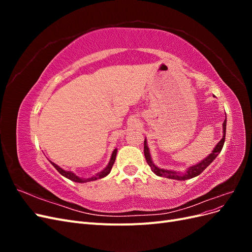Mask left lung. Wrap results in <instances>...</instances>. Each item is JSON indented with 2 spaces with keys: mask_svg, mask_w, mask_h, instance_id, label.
Returning a JSON list of instances; mask_svg holds the SVG:
<instances>
[{
  "mask_svg": "<svg viewBox=\"0 0 252 252\" xmlns=\"http://www.w3.org/2000/svg\"><path fill=\"white\" fill-rule=\"evenodd\" d=\"M225 135H226V119L223 123V138L220 140L217 146L215 147V149L212 150L211 154L206 157L203 161H201L200 163H197L191 167H189V168L186 170L185 173H181V172H177V171H173V170H166V169H162V168H158L157 167L154 162H152L150 154H149V148L147 146V142L146 139L144 141V155H145V158H146L147 164L150 166L151 170L154 171L157 175L158 177H164V178H168V179H172V180H178V181H185V180H189V179H192L194 177H197V175L201 174L207 167L213 162V159H215L219 154L222 150L223 146H224V142H225Z\"/></svg>",
  "mask_w": 252,
  "mask_h": 252,
  "instance_id": "8db88e82",
  "label": "left lung"
}]
</instances>
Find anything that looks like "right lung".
I'll list each match as a JSON object with an SVG mask.
<instances>
[{
  "mask_svg": "<svg viewBox=\"0 0 252 252\" xmlns=\"http://www.w3.org/2000/svg\"><path fill=\"white\" fill-rule=\"evenodd\" d=\"M117 151H118V149H114V150H113L112 155H111V158H110V161H109L107 167H106V168H105L104 170H102L101 172H98V173H96L95 175H94V177L88 178V179H82V178L78 177L77 174H74L73 172H71V171H66V170L61 168V167H59L57 164L52 163V162H50V163L52 164V166L55 167V168H56L61 174L63 175V177H65V178H67V179H69V180H71V181H73V182H77V183H86V182L95 181V180H98V179H102V178L106 177V175H107V174H109V172L111 171L112 166H113V164H114V161H116Z\"/></svg>",
  "mask_w": 252,
  "mask_h": 252,
  "instance_id": "right-lung-1",
  "label": "right lung"
}]
</instances>
